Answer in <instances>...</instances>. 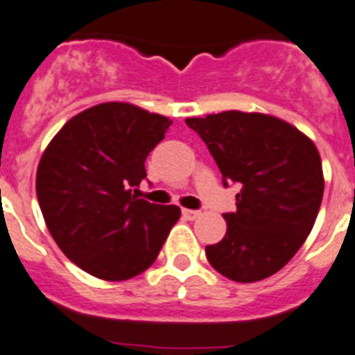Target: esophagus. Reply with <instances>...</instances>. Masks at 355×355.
<instances>
[{
    "label": "esophagus",
    "mask_w": 355,
    "mask_h": 355,
    "mask_svg": "<svg viewBox=\"0 0 355 355\" xmlns=\"http://www.w3.org/2000/svg\"><path fill=\"white\" fill-rule=\"evenodd\" d=\"M182 214L186 216L187 220H196L200 218V211H195V209H182Z\"/></svg>",
    "instance_id": "1"
}]
</instances>
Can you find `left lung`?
<instances>
[{
    "label": "left lung",
    "mask_w": 355,
    "mask_h": 355,
    "mask_svg": "<svg viewBox=\"0 0 355 355\" xmlns=\"http://www.w3.org/2000/svg\"><path fill=\"white\" fill-rule=\"evenodd\" d=\"M186 124L207 144L223 177L238 182L236 211L225 213L227 233L205 247L225 278L252 284L291 261L314 227L324 178L314 142L282 119L229 110Z\"/></svg>",
    "instance_id": "8db88e82"
}]
</instances>
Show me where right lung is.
Returning <instances> with one entry per match:
<instances>
[{
  "instance_id": "right-lung-1",
  "label": "right lung",
  "mask_w": 355,
  "mask_h": 355,
  "mask_svg": "<svg viewBox=\"0 0 355 355\" xmlns=\"http://www.w3.org/2000/svg\"><path fill=\"white\" fill-rule=\"evenodd\" d=\"M130 103L77 113L43 151L35 193L64 256L95 278L124 282L151 267L180 218L178 205L137 198L146 157L171 126Z\"/></svg>"
}]
</instances>
